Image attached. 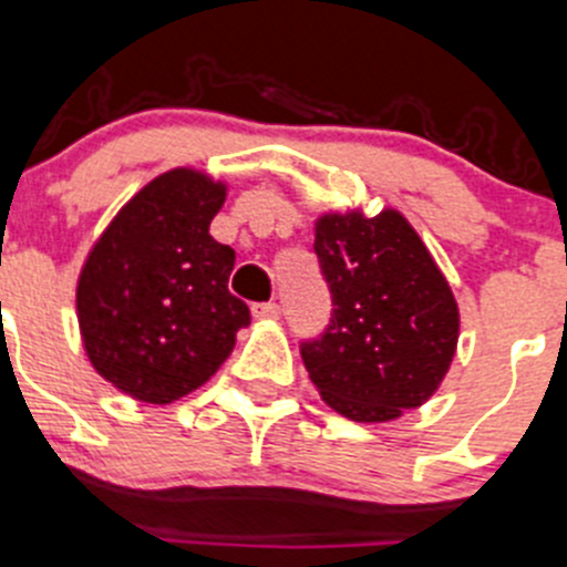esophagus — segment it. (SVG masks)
<instances>
[{
  "label": "esophagus",
  "instance_id": "34e87169",
  "mask_svg": "<svg viewBox=\"0 0 567 567\" xmlns=\"http://www.w3.org/2000/svg\"><path fill=\"white\" fill-rule=\"evenodd\" d=\"M251 313H254V319H259V321L279 319V305H277V301H266V305H254Z\"/></svg>",
  "mask_w": 567,
  "mask_h": 567
}]
</instances>
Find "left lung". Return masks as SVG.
<instances>
[{"label": "left lung", "mask_w": 567, "mask_h": 567, "mask_svg": "<svg viewBox=\"0 0 567 567\" xmlns=\"http://www.w3.org/2000/svg\"><path fill=\"white\" fill-rule=\"evenodd\" d=\"M316 254L332 293V319L301 361L332 411L391 422L436 394L458 343V305L403 212L385 206L324 212Z\"/></svg>", "instance_id": "1"}]
</instances>
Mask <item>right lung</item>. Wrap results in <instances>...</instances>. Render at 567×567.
Masks as SVG:
<instances>
[{
    "label": "right lung",
    "instance_id": "obj_1",
    "mask_svg": "<svg viewBox=\"0 0 567 567\" xmlns=\"http://www.w3.org/2000/svg\"><path fill=\"white\" fill-rule=\"evenodd\" d=\"M226 182L176 167L147 182L94 240L75 290L94 372L147 405H171L224 367L251 321L229 293L235 251L209 235Z\"/></svg>",
    "mask_w": 567,
    "mask_h": 567
}]
</instances>
